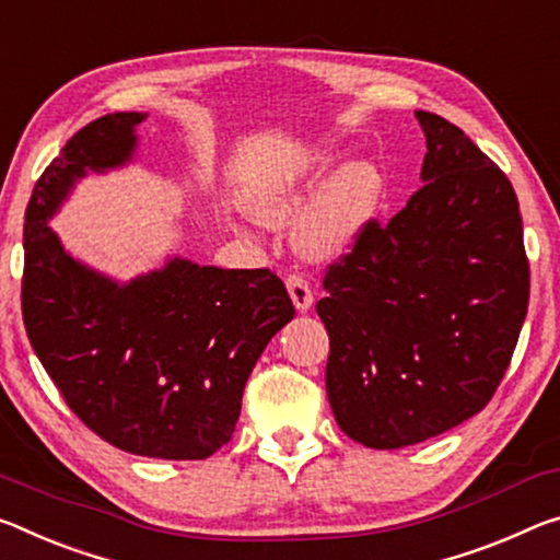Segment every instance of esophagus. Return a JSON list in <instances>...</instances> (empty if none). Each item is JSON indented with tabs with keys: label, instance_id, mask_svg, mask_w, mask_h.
Returning <instances> with one entry per match:
<instances>
[{
	"label": "esophagus",
	"instance_id": "esophagus-1",
	"mask_svg": "<svg viewBox=\"0 0 560 560\" xmlns=\"http://www.w3.org/2000/svg\"><path fill=\"white\" fill-rule=\"evenodd\" d=\"M287 289H289L291 301H294L296 312L304 314V312H308V308H312L314 294H312V289H308L306 279H301L299 273H289V277H287Z\"/></svg>",
	"mask_w": 560,
	"mask_h": 560
}]
</instances>
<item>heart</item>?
<instances>
[{
	"label": "heart",
	"instance_id": "1",
	"mask_svg": "<svg viewBox=\"0 0 560 560\" xmlns=\"http://www.w3.org/2000/svg\"><path fill=\"white\" fill-rule=\"evenodd\" d=\"M386 199V174L374 159H308L281 166L248 194V211L264 224L296 214L294 244L312 259H336L359 242Z\"/></svg>",
	"mask_w": 560,
	"mask_h": 560
}]
</instances>
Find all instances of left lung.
I'll list each match as a JSON object with an SVG mask.
<instances>
[{
    "mask_svg": "<svg viewBox=\"0 0 560 560\" xmlns=\"http://www.w3.org/2000/svg\"><path fill=\"white\" fill-rule=\"evenodd\" d=\"M423 186L328 266L326 394L346 436L404 448L476 416L509 369L528 312L518 199L439 114L416 112Z\"/></svg>",
    "mask_w": 560,
    "mask_h": 560,
    "instance_id": "left-lung-1",
    "label": "left lung"
}]
</instances>
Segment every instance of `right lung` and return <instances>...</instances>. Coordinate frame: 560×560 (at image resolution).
<instances>
[{
	"label": "right lung",
	"instance_id": "obj_1",
	"mask_svg": "<svg viewBox=\"0 0 560 560\" xmlns=\"http://www.w3.org/2000/svg\"><path fill=\"white\" fill-rule=\"evenodd\" d=\"M147 112H114L67 141L32 191L22 314L67 406L96 436L149 458L199 460L232 441L246 378L294 318L269 269L168 256L129 281L79 261L49 219L79 179L135 162Z\"/></svg>",
	"mask_w": 560,
	"mask_h": 560
}]
</instances>
